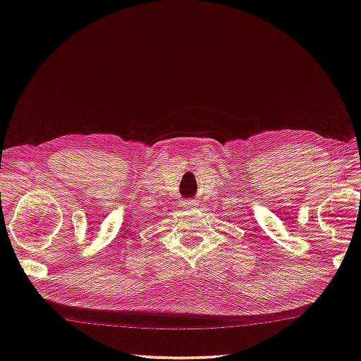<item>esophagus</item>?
<instances>
[{
	"mask_svg": "<svg viewBox=\"0 0 361 361\" xmlns=\"http://www.w3.org/2000/svg\"><path fill=\"white\" fill-rule=\"evenodd\" d=\"M195 207H197V200L191 199V200H186V202H185V209H195Z\"/></svg>",
	"mask_w": 361,
	"mask_h": 361,
	"instance_id": "obj_1",
	"label": "esophagus"
}]
</instances>
